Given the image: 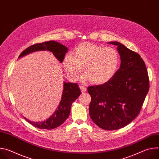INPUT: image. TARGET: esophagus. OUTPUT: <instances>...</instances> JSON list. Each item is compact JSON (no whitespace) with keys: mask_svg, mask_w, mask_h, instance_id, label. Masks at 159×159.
<instances>
[{"mask_svg":"<svg viewBox=\"0 0 159 159\" xmlns=\"http://www.w3.org/2000/svg\"><path fill=\"white\" fill-rule=\"evenodd\" d=\"M80 90H81V92H82V93H84L86 92L87 89H86L85 87H84V86H82V85H80Z\"/></svg>","mask_w":159,"mask_h":159,"instance_id":"1","label":"esophagus"}]
</instances>
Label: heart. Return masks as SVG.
I'll use <instances>...</instances> for the list:
<instances>
[{
    "mask_svg": "<svg viewBox=\"0 0 159 159\" xmlns=\"http://www.w3.org/2000/svg\"><path fill=\"white\" fill-rule=\"evenodd\" d=\"M120 63L118 52L112 48H104L84 42L75 48L73 56L68 54L63 66L70 79L75 80L82 70L83 82L90 80L94 85H102L115 75Z\"/></svg>",
    "mask_w": 159,
    "mask_h": 159,
    "instance_id": "b5f03b06",
    "label": "heart"
}]
</instances>
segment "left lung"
I'll use <instances>...</instances> for the list:
<instances>
[{"mask_svg":"<svg viewBox=\"0 0 159 159\" xmlns=\"http://www.w3.org/2000/svg\"><path fill=\"white\" fill-rule=\"evenodd\" d=\"M121 64L107 82L87 88L91 96L89 115L99 127L106 130L120 129L131 123L140 113L149 90V79L140 56L118 41Z\"/></svg>","mask_w":159,"mask_h":159,"instance_id":"1","label":"left lung"}]
</instances>
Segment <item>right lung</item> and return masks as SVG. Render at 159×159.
Masks as SVG:
<instances>
[{
  "instance_id": "1",
  "label": "right lung",
  "mask_w": 159,
  "mask_h": 159,
  "mask_svg": "<svg viewBox=\"0 0 159 159\" xmlns=\"http://www.w3.org/2000/svg\"><path fill=\"white\" fill-rule=\"evenodd\" d=\"M38 51H49L54 55L56 58L61 63L68 52V48L61 43L55 41H49L36 44L28 47L22 52L19 58ZM81 91L77 83L63 82V90L60 102L53 114L47 120L40 122H34L25 117V120L40 129H52L62 125L69 116L72 104L80 95Z\"/></svg>"
}]
</instances>
